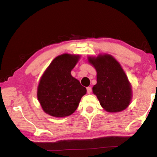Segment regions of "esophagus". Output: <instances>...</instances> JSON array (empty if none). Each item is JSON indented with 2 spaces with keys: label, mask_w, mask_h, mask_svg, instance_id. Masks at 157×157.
<instances>
[{
  "label": "esophagus",
  "mask_w": 157,
  "mask_h": 157,
  "mask_svg": "<svg viewBox=\"0 0 157 157\" xmlns=\"http://www.w3.org/2000/svg\"><path fill=\"white\" fill-rule=\"evenodd\" d=\"M86 90H87V94H90L91 93V91H92V89L91 88V87H87L86 88Z\"/></svg>",
  "instance_id": "1"
}]
</instances>
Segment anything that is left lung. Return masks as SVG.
<instances>
[{
	"label": "left lung",
	"instance_id": "1",
	"mask_svg": "<svg viewBox=\"0 0 157 157\" xmlns=\"http://www.w3.org/2000/svg\"><path fill=\"white\" fill-rule=\"evenodd\" d=\"M97 72V84L93 87L100 105L111 113L120 112L129 105L132 98V85L123 68L109 54L88 57Z\"/></svg>",
	"mask_w": 157,
	"mask_h": 157
}]
</instances>
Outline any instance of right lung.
<instances>
[{"instance_id": "obj_1", "label": "right lung", "mask_w": 157, "mask_h": 157, "mask_svg": "<svg viewBox=\"0 0 157 157\" xmlns=\"http://www.w3.org/2000/svg\"><path fill=\"white\" fill-rule=\"evenodd\" d=\"M80 56L65 53L52 61L37 88V98L46 113L56 118L75 112L86 89L71 75Z\"/></svg>"}]
</instances>
